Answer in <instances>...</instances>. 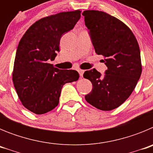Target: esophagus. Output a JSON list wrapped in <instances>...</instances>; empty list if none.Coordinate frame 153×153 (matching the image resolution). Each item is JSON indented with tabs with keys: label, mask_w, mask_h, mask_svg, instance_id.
Wrapping results in <instances>:
<instances>
[{
	"label": "esophagus",
	"mask_w": 153,
	"mask_h": 153,
	"mask_svg": "<svg viewBox=\"0 0 153 153\" xmlns=\"http://www.w3.org/2000/svg\"><path fill=\"white\" fill-rule=\"evenodd\" d=\"M78 72H79V74L80 76H83V73H84V70H78Z\"/></svg>",
	"instance_id": "34e87169"
}]
</instances>
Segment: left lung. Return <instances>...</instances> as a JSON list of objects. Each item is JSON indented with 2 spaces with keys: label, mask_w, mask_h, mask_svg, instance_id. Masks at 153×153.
<instances>
[{
  "label": "left lung",
  "mask_w": 153,
  "mask_h": 153,
  "mask_svg": "<svg viewBox=\"0 0 153 153\" xmlns=\"http://www.w3.org/2000/svg\"><path fill=\"white\" fill-rule=\"evenodd\" d=\"M85 25L96 53L105 57L103 75L85 71L93 89L85 96L92 106L104 111L119 107L129 98L142 74L140 47L131 30L119 19L99 10H85Z\"/></svg>",
  "instance_id": "1"
}]
</instances>
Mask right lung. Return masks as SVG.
<instances>
[{
    "label": "right lung",
    "instance_id": "add662e5",
    "mask_svg": "<svg viewBox=\"0 0 153 153\" xmlns=\"http://www.w3.org/2000/svg\"><path fill=\"white\" fill-rule=\"evenodd\" d=\"M80 11L62 12L40 19L19 42L13 65V82L24 107L44 114L59 103L62 87L79 79L74 70H60L54 60L61 36L72 30L80 19Z\"/></svg>",
    "mask_w": 153,
    "mask_h": 153
}]
</instances>
